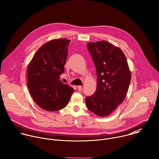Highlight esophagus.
I'll return each instance as SVG.
<instances>
[{"label": "esophagus", "mask_w": 159, "mask_h": 159, "mask_svg": "<svg viewBox=\"0 0 159 159\" xmlns=\"http://www.w3.org/2000/svg\"><path fill=\"white\" fill-rule=\"evenodd\" d=\"M77 88H78V89H79V91H81V90H82V87L81 85H78V86H77Z\"/></svg>", "instance_id": "obj_1"}]
</instances>
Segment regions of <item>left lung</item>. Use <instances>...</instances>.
<instances>
[{
  "label": "left lung",
  "mask_w": 159,
  "mask_h": 159,
  "mask_svg": "<svg viewBox=\"0 0 159 159\" xmlns=\"http://www.w3.org/2000/svg\"><path fill=\"white\" fill-rule=\"evenodd\" d=\"M97 73L95 93L87 96V108L99 116H107L124 101L131 80L125 55L120 48L106 41L87 43Z\"/></svg>",
  "instance_id": "obj_1"
}]
</instances>
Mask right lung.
Here are the masks:
<instances>
[{"mask_svg":"<svg viewBox=\"0 0 159 159\" xmlns=\"http://www.w3.org/2000/svg\"><path fill=\"white\" fill-rule=\"evenodd\" d=\"M70 41L53 39L44 43L34 54L27 69L28 86L34 102L43 109L56 111L69 102L74 89L61 82L60 75Z\"/></svg>","mask_w":159,"mask_h":159,"instance_id":"add662e5","label":"right lung"}]
</instances>
